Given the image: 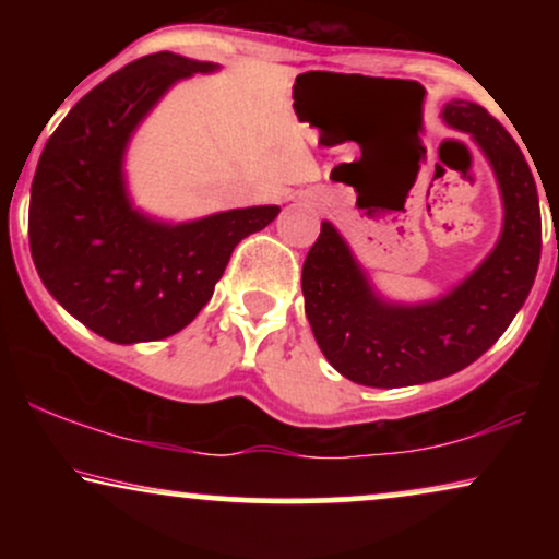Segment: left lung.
I'll return each instance as SVG.
<instances>
[{"instance_id":"left-lung-1","label":"left lung","mask_w":559,"mask_h":559,"mask_svg":"<svg viewBox=\"0 0 559 559\" xmlns=\"http://www.w3.org/2000/svg\"><path fill=\"white\" fill-rule=\"evenodd\" d=\"M441 118L476 141L502 194V234L476 271L436 299H383L329 221L320 223L301 267L305 312L320 352L362 386H418L467 368L502 336L534 286L542 213L523 152L476 102H447Z\"/></svg>"}]
</instances>
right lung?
I'll list each match as a JSON object with an SVG mask.
<instances>
[{
	"label": "right lung",
	"mask_w": 559,
	"mask_h": 559,
	"mask_svg": "<svg viewBox=\"0 0 559 559\" xmlns=\"http://www.w3.org/2000/svg\"><path fill=\"white\" fill-rule=\"evenodd\" d=\"M215 70L173 52L141 57L83 96L38 157L28 207L38 278L107 342H157L186 329L213 297L236 243L281 213L260 204L168 223L128 197L133 131L173 83Z\"/></svg>",
	"instance_id": "right-lung-1"
}]
</instances>
